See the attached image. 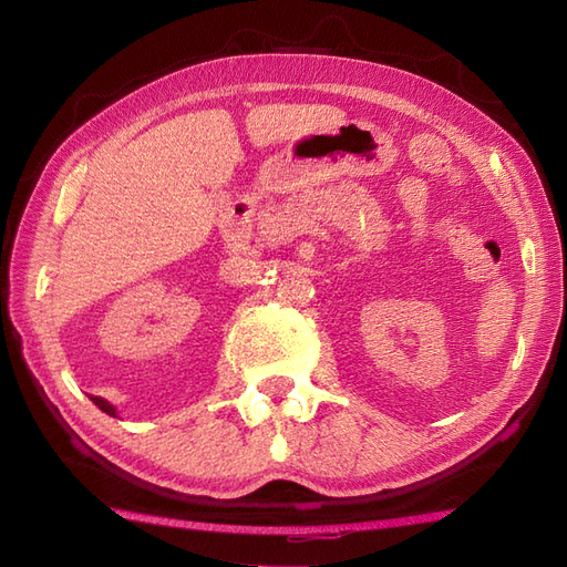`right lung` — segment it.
Returning a JSON list of instances; mask_svg holds the SVG:
<instances>
[{"mask_svg": "<svg viewBox=\"0 0 567 567\" xmlns=\"http://www.w3.org/2000/svg\"><path fill=\"white\" fill-rule=\"evenodd\" d=\"M92 402L101 409V411H106L109 416H115V409H113V404H109L106 400H101V398H92Z\"/></svg>", "mask_w": 567, "mask_h": 567, "instance_id": "add662e5", "label": "right lung"}]
</instances>
